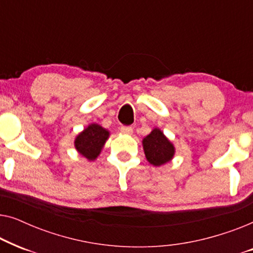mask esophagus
I'll return each instance as SVG.
<instances>
[{
	"instance_id": "34e87169",
	"label": "esophagus",
	"mask_w": 253,
	"mask_h": 253,
	"mask_svg": "<svg viewBox=\"0 0 253 253\" xmlns=\"http://www.w3.org/2000/svg\"><path fill=\"white\" fill-rule=\"evenodd\" d=\"M121 131L126 134H132L133 129H132V126H122L121 127Z\"/></svg>"
}]
</instances>
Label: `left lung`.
I'll list each match as a JSON object with an SVG mask.
<instances>
[{
  "label": "left lung",
  "mask_w": 253,
  "mask_h": 253,
  "mask_svg": "<svg viewBox=\"0 0 253 253\" xmlns=\"http://www.w3.org/2000/svg\"><path fill=\"white\" fill-rule=\"evenodd\" d=\"M145 157L155 167L171 161L175 155V146L158 127H154L150 134L143 139Z\"/></svg>",
  "instance_id": "1"
}]
</instances>
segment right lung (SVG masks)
<instances>
[{"label":"right lung","instance_id":"1","mask_svg":"<svg viewBox=\"0 0 253 253\" xmlns=\"http://www.w3.org/2000/svg\"><path fill=\"white\" fill-rule=\"evenodd\" d=\"M110 132L96 123L89 124L75 139L76 150L88 161H94L101 153Z\"/></svg>","mask_w":253,"mask_h":253}]
</instances>
